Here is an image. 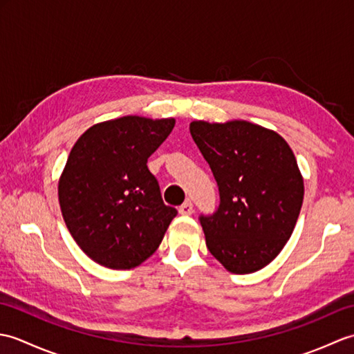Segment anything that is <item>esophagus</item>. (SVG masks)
<instances>
[{"label": "esophagus", "mask_w": 354, "mask_h": 354, "mask_svg": "<svg viewBox=\"0 0 354 354\" xmlns=\"http://www.w3.org/2000/svg\"><path fill=\"white\" fill-rule=\"evenodd\" d=\"M193 213V204L190 201H185L184 204L179 207V214L183 216H190Z\"/></svg>", "instance_id": "34e87169"}]
</instances>
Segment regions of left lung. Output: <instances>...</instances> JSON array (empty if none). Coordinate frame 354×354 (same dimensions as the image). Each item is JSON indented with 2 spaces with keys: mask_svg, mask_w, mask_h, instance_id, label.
<instances>
[{
  "mask_svg": "<svg viewBox=\"0 0 354 354\" xmlns=\"http://www.w3.org/2000/svg\"><path fill=\"white\" fill-rule=\"evenodd\" d=\"M190 133L221 194L217 212L201 216L208 251L232 274L257 272L281 252L301 212L297 158L281 135L245 120H196Z\"/></svg>",
  "mask_w": 354,
  "mask_h": 354,
  "instance_id": "left-lung-1",
  "label": "left lung"
}]
</instances>
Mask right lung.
Here are the masks:
<instances>
[{
    "label": "right lung",
    "instance_id": "1",
    "mask_svg": "<svg viewBox=\"0 0 354 354\" xmlns=\"http://www.w3.org/2000/svg\"><path fill=\"white\" fill-rule=\"evenodd\" d=\"M175 118L126 115L80 135L59 178V205L70 234L89 259L132 269L152 255L176 209L165 205L147 160Z\"/></svg>",
    "mask_w": 354,
    "mask_h": 354
}]
</instances>
